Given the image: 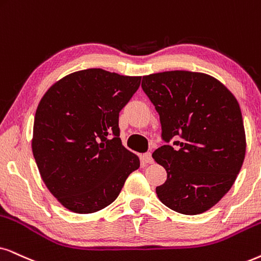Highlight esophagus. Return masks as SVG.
<instances>
[{
	"label": "esophagus",
	"instance_id": "esophagus-1",
	"mask_svg": "<svg viewBox=\"0 0 261 261\" xmlns=\"http://www.w3.org/2000/svg\"><path fill=\"white\" fill-rule=\"evenodd\" d=\"M142 159H143L144 163H147V164L153 163V158H151V153H144L143 155H142Z\"/></svg>",
	"mask_w": 261,
	"mask_h": 261
}]
</instances>
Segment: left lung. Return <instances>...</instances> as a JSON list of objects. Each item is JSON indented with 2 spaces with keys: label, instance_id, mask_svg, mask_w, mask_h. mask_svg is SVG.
Wrapping results in <instances>:
<instances>
[{
  "label": "left lung",
  "instance_id": "obj_1",
  "mask_svg": "<svg viewBox=\"0 0 261 261\" xmlns=\"http://www.w3.org/2000/svg\"><path fill=\"white\" fill-rule=\"evenodd\" d=\"M142 89L160 115L163 140H178L153 153L167 172L158 197L178 213L206 212L230 190L245 160L239 102L218 79L200 72L143 75Z\"/></svg>",
  "mask_w": 261,
  "mask_h": 261
}]
</instances>
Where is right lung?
<instances>
[{
  "mask_svg": "<svg viewBox=\"0 0 261 261\" xmlns=\"http://www.w3.org/2000/svg\"><path fill=\"white\" fill-rule=\"evenodd\" d=\"M140 84L141 77L88 68L65 75L39 101L32 153L43 182L71 212L107 207L140 167L119 137V112Z\"/></svg>",
  "mask_w": 261,
  "mask_h": 261,
  "instance_id": "add662e5",
  "label": "right lung"
}]
</instances>
